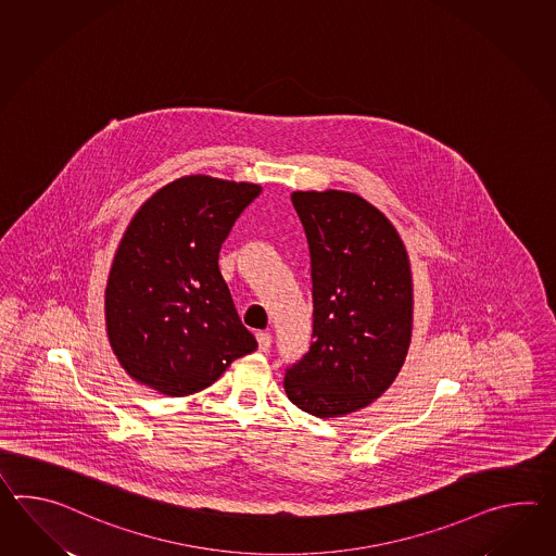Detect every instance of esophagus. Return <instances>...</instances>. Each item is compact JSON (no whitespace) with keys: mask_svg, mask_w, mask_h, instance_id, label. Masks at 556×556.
Returning <instances> with one entry per match:
<instances>
[{"mask_svg":"<svg viewBox=\"0 0 556 556\" xmlns=\"http://www.w3.org/2000/svg\"><path fill=\"white\" fill-rule=\"evenodd\" d=\"M257 343H260L261 351H269L273 343V337L269 333H257Z\"/></svg>","mask_w":556,"mask_h":556,"instance_id":"esophagus-1","label":"esophagus"}]
</instances>
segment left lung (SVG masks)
<instances>
[{
  "label": "left lung",
  "mask_w": 556,
  "mask_h": 556,
  "mask_svg": "<svg viewBox=\"0 0 556 556\" xmlns=\"http://www.w3.org/2000/svg\"><path fill=\"white\" fill-rule=\"evenodd\" d=\"M313 283V343L285 369V393L313 417L367 407L395 381L413 327L407 251L395 227L346 191H295Z\"/></svg>",
  "instance_id": "1"
}]
</instances>
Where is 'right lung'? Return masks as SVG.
Returning a JSON list of instances; mask_svg holds the SVG:
<instances>
[{"label": "right lung", "instance_id": "add662e5", "mask_svg": "<svg viewBox=\"0 0 556 556\" xmlns=\"http://www.w3.org/2000/svg\"><path fill=\"white\" fill-rule=\"evenodd\" d=\"M260 186L189 175L129 223L105 289V321L124 369L163 395L210 387L257 349L219 271V251Z\"/></svg>", "mask_w": 556, "mask_h": 556}]
</instances>
